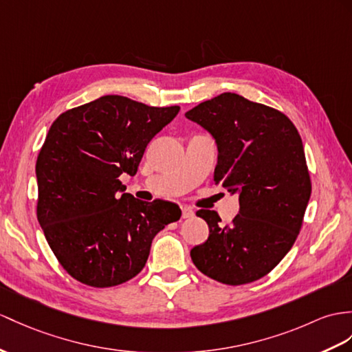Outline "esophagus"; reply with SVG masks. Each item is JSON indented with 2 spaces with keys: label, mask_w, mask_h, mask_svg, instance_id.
Instances as JSON below:
<instances>
[{
  "label": "esophagus",
  "mask_w": 352,
  "mask_h": 352,
  "mask_svg": "<svg viewBox=\"0 0 352 352\" xmlns=\"http://www.w3.org/2000/svg\"><path fill=\"white\" fill-rule=\"evenodd\" d=\"M194 210L191 206H182V218H192Z\"/></svg>",
  "instance_id": "1"
}]
</instances>
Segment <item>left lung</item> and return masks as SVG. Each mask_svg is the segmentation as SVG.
<instances>
[{
  "label": "left lung",
  "mask_w": 352,
  "mask_h": 352,
  "mask_svg": "<svg viewBox=\"0 0 352 352\" xmlns=\"http://www.w3.org/2000/svg\"><path fill=\"white\" fill-rule=\"evenodd\" d=\"M185 116L215 139L213 179L239 194L241 204L226 227L215 210L197 212L209 237L191 250L192 263L222 284H250L276 267L302 228L312 191L302 139L282 111L233 92L200 102Z\"/></svg>",
  "instance_id": "obj_1"
}]
</instances>
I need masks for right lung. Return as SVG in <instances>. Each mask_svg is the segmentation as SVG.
<instances>
[{
	"label": "right lung",
	"mask_w": 352,
	"mask_h": 352,
	"mask_svg": "<svg viewBox=\"0 0 352 352\" xmlns=\"http://www.w3.org/2000/svg\"><path fill=\"white\" fill-rule=\"evenodd\" d=\"M181 107H152L104 96L59 115L40 149L37 219L50 250L76 280L115 287L139 275L157 233L181 218L179 206L124 192L148 143Z\"/></svg>",
	"instance_id": "add662e5"
}]
</instances>
